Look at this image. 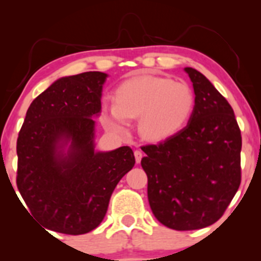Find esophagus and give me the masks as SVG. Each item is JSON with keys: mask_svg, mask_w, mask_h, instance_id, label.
<instances>
[{"mask_svg": "<svg viewBox=\"0 0 261 261\" xmlns=\"http://www.w3.org/2000/svg\"><path fill=\"white\" fill-rule=\"evenodd\" d=\"M135 154V160H136V163H140L141 160H142V152L140 151V149H136V151L134 152Z\"/></svg>", "mask_w": 261, "mask_h": 261, "instance_id": "1", "label": "esophagus"}]
</instances>
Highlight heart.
I'll list each match as a JSON object with an SVG mask.
<instances>
[{"label":"heart","mask_w":261,"mask_h":261,"mask_svg":"<svg viewBox=\"0 0 261 261\" xmlns=\"http://www.w3.org/2000/svg\"><path fill=\"white\" fill-rule=\"evenodd\" d=\"M195 109V93L187 82L169 77L140 74L125 80L114 91V104L103 107V121L124 133L130 119H139L140 135L162 142L176 135Z\"/></svg>","instance_id":"obj_1"}]
</instances>
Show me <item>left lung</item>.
Listing matches in <instances>:
<instances>
[{"mask_svg": "<svg viewBox=\"0 0 261 261\" xmlns=\"http://www.w3.org/2000/svg\"><path fill=\"white\" fill-rule=\"evenodd\" d=\"M185 71L195 93L188 125L158 145L141 147L152 212L175 230L217 222L242 180V135L232 107L201 72Z\"/></svg>", "mask_w": 261, "mask_h": 261, "instance_id": "left-lung-1", "label": "left lung"}]
</instances>
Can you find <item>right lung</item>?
Instances as JSON below:
<instances>
[{"instance_id": "1", "label": "right lung", "mask_w": 261, "mask_h": 261, "mask_svg": "<svg viewBox=\"0 0 261 261\" xmlns=\"http://www.w3.org/2000/svg\"><path fill=\"white\" fill-rule=\"evenodd\" d=\"M106 79L97 71L62 77L27 112L17 140L16 181L29 215L44 228L71 236L97 228L114 189L135 166L127 146L94 151L92 116L100 112ZM62 138L71 141L67 155L58 151Z\"/></svg>"}]
</instances>
